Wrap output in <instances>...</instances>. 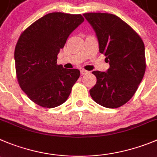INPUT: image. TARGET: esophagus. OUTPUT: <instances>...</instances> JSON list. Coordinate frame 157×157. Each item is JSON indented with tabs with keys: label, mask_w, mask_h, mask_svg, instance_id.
Instances as JSON below:
<instances>
[{
	"label": "esophagus",
	"mask_w": 157,
	"mask_h": 157,
	"mask_svg": "<svg viewBox=\"0 0 157 157\" xmlns=\"http://www.w3.org/2000/svg\"><path fill=\"white\" fill-rule=\"evenodd\" d=\"M87 73H88V71H87V70H83V69H81V70H80V74H81L82 75H84V74H87Z\"/></svg>",
	"instance_id": "esophagus-1"
}]
</instances>
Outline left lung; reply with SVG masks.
Returning <instances> with one entry per match:
<instances>
[{"label": "left lung", "instance_id": "left-lung-1", "mask_svg": "<svg viewBox=\"0 0 157 157\" xmlns=\"http://www.w3.org/2000/svg\"><path fill=\"white\" fill-rule=\"evenodd\" d=\"M98 39L99 51L109 63L107 72L93 71L97 83L90 90L93 100L108 108L128 101L138 89L146 71L143 39L127 23L108 13H85Z\"/></svg>", "mask_w": 157, "mask_h": 157}]
</instances>
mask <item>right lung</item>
<instances>
[{
	"label": "right lung",
	"instance_id": "1",
	"mask_svg": "<svg viewBox=\"0 0 157 157\" xmlns=\"http://www.w3.org/2000/svg\"><path fill=\"white\" fill-rule=\"evenodd\" d=\"M84 18L81 14H45L22 32L14 50L17 81L34 103L55 108L68 98L80 77L77 69L57 65V55L67 38Z\"/></svg>",
	"mask_w": 157,
	"mask_h": 157
}]
</instances>
